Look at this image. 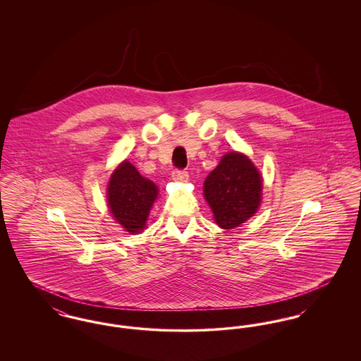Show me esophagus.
Instances as JSON below:
<instances>
[{
    "label": "esophagus",
    "mask_w": 361,
    "mask_h": 361,
    "mask_svg": "<svg viewBox=\"0 0 361 361\" xmlns=\"http://www.w3.org/2000/svg\"><path fill=\"white\" fill-rule=\"evenodd\" d=\"M188 172L185 171H181V169H174L172 172V178L176 181H181V183H185L188 181Z\"/></svg>",
    "instance_id": "obj_1"
}]
</instances>
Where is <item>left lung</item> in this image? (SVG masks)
<instances>
[{
    "label": "left lung",
    "instance_id": "left-lung-1",
    "mask_svg": "<svg viewBox=\"0 0 361 361\" xmlns=\"http://www.w3.org/2000/svg\"><path fill=\"white\" fill-rule=\"evenodd\" d=\"M262 180L246 155L228 153L207 176L204 197L222 228L245 224L257 211L261 202Z\"/></svg>",
    "mask_w": 361,
    "mask_h": 361
}]
</instances>
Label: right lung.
<instances>
[{
    "label": "right lung",
    "mask_w": 361,
    "mask_h": 361,
    "mask_svg": "<svg viewBox=\"0 0 361 361\" xmlns=\"http://www.w3.org/2000/svg\"><path fill=\"white\" fill-rule=\"evenodd\" d=\"M157 193L154 183L143 178L128 161H124L111 177L106 199L115 219L126 231L135 234L143 230Z\"/></svg>",
    "instance_id": "obj_1"
}]
</instances>
